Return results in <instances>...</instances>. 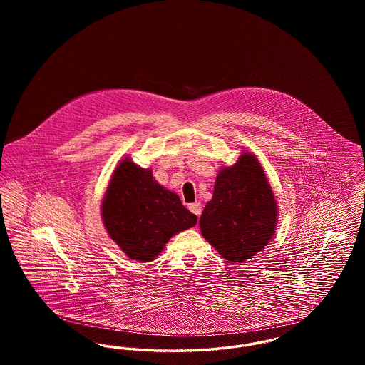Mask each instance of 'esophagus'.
<instances>
[{
	"label": "esophagus",
	"instance_id": "obj_1",
	"mask_svg": "<svg viewBox=\"0 0 365 365\" xmlns=\"http://www.w3.org/2000/svg\"><path fill=\"white\" fill-rule=\"evenodd\" d=\"M189 209H190V212H192L197 217H200V215H201V212H202V205H201L200 202H194V204L189 205Z\"/></svg>",
	"mask_w": 365,
	"mask_h": 365
}]
</instances>
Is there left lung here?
Returning a JSON list of instances; mask_svg holds the SVG:
<instances>
[{
	"mask_svg": "<svg viewBox=\"0 0 365 365\" xmlns=\"http://www.w3.org/2000/svg\"><path fill=\"white\" fill-rule=\"evenodd\" d=\"M277 216L275 197L259 160L245 153L217 175L200 228L223 259L242 262L271 241Z\"/></svg>",
	"mask_w": 365,
	"mask_h": 365,
	"instance_id": "obj_1",
	"label": "left lung"
}]
</instances>
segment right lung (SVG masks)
Here are the masks:
<instances>
[{
  "mask_svg": "<svg viewBox=\"0 0 365 365\" xmlns=\"http://www.w3.org/2000/svg\"><path fill=\"white\" fill-rule=\"evenodd\" d=\"M101 209L109 237L130 259L143 262L155 260L173 235L197 223L175 192L130 158L115 170Z\"/></svg>",
  "mask_w": 365,
  "mask_h": 365,
  "instance_id": "obj_1",
  "label": "right lung"
}]
</instances>
